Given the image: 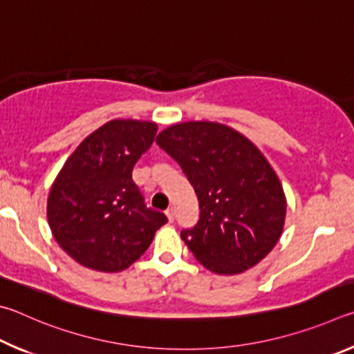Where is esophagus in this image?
<instances>
[{"label": "esophagus", "instance_id": "esophagus-1", "mask_svg": "<svg viewBox=\"0 0 354 354\" xmlns=\"http://www.w3.org/2000/svg\"><path fill=\"white\" fill-rule=\"evenodd\" d=\"M165 213H166V218H167V221H169V222H174V208H167Z\"/></svg>", "mask_w": 354, "mask_h": 354}]
</instances>
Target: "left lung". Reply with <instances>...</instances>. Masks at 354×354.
Masks as SVG:
<instances>
[{
	"label": "left lung",
	"instance_id": "left-lung-1",
	"mask_svg": "<svg viewBox=\"0 0 354 354\" xmlns=\"http://www.w3.org/2000/svg\"><path fill=\"white\" fill-rule=\"evenodd\" d=\"M157 145L180 165L199 199V221L180 233L197 261L236 275L268 257L283 233L286 196L259 149L209 121L174 124Z\"/></svg>",
	"mask_w": 354,
	"mask_h": 354
}]
</instances>
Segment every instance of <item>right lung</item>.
Wrapping results in <instances>:
<instances>
[{
	"mask_svg": "<svg viewBox=\"0 0 354 354\" xmlns=\"http://www.w3.org/2000/svg\"><path fill=\"white\" fill-rule=\"evenodd\" d=\"M157 124L113 120L80 142L48 196V224L74 261L121 272L147 250L167 222L147 208L132 180L136 161L152 146Z\"/></svg>",
	"mask_w": 354,
	"mask_h": 354,
	"instance_id": "obj_1",
	"label": "right lung"
}]
</instances>
